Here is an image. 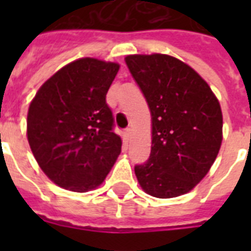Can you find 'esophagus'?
<instances>
[{
  "mask_svg": "<svg viewBox=\"0 0 251 251\" xmlns=\"http://www.w3.org/2000/svg\"><path fill=\"white\" fill-rule=\"evenodd\" d=\"M124 133H125V138H126V139L129 141L130 137H131V129H130V127H129V129H126L125 131H124Z\"/></svg>",
  "mask_w": 251,
  "mask_h": 251,
  "instance_id": "obj_1",
  "label": "esophagus"
}]
</instances>
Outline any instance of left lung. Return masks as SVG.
<instances>
[{
  "label": "left lung",
  "mask_w": 251,
  "mask_h": 251,
  "mask_svg": "<svg viewBox=\"0 0 251 251\" xmlns=\"http://www.w3.org/2000/svg\"><path fill=\"white\" fill-rule=\"evenodd\" d=\"M145 95L152 118V147L147 163L135 165L147 194H186L208 173L223 141V114L207 82L182 61L167 54L125 58Z\"/></svg>",
  "instance_id": "1"
}]
</instances>
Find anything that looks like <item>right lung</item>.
<instances>
[{"mask_svg": "<svg viewBox=\"0 0 251 251\" xmlns=\"http://www.w3.org/2000/svg\"><path fill=\"white\" fill-rule=\"evenodd\" d=\"M120 65L79 58L39 88L27 114V138L37 164L66 190L84 191L105 179L121 152L105 96Z\"/></svg>", "mask_w": 251, "mask_h": 251, "instance_id": "1", "label": "right lung"}]
</instances>
